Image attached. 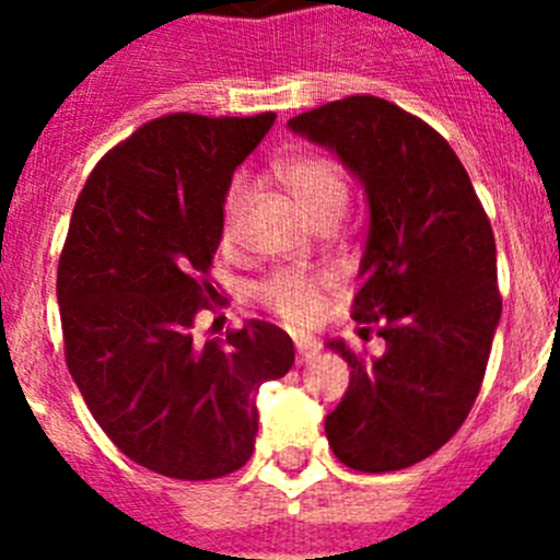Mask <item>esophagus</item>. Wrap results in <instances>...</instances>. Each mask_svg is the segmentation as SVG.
Segmentation results:
<instances>
[{"label": "esophagus", "instance_id": "obj_1", "mask_svg": "<svg viewBox=\"0 0 560 560\" xmlns=\"http://www.w3.org/2000/svg\"><path fill=\"white\" fill-rule=\"evenodd\" d=\"M295 349H298V363H308V360L316 358V352H319V343L314 341V338H295Z\"/></svg>", "mask_w": 560, "mask_h": 560}]
</instances>
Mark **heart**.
Listing matches in <instances>:
<instances>
[{
    "instance_id": "obj_1",
    "label": "heart",
    "mask_w": 560,
    "mask_h": 560,
    "mask_svg": "<svg viewBox=\"0 0 560 560\" xmlns=\"http://www.w3.org/2000/svg\"><path fill=\"white\" fill-rule=\"evenodd\" d=\"M281 186L295 197L312 224L338 222L349 202V184L341 165L325 154H295L290 160L279 162L276 167ZM248 202V184L244 178L230 186L224 197V241H233L244 222ZM327 290L325 276L306 273V270H276L268 279H262L254 290L257 301L281 319L292 325H312L322 312V295Z\"/></svg>"
}]
</instances>
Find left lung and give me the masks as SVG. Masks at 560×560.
Wrapping results in <instances>:
<instances>
[{"mask_svg":"<svg viewBox=\"0 0 560 560\" xmlns=\"http://www.w3.org/2000/svg\"><path fill=\"white\" fill-rule=\"evenodd\" d=\"M290 129L336 151L371 208L352 316L385 352L327 343L352 369L327 442L354 471L409 468L455 436L482 387L501 319L488 213L447 140L387 100H336Z\"/></svg>","mask_w":560,"mask_h":560,"instance_id":"8db88e82","label":"left lung"}]
</instances>
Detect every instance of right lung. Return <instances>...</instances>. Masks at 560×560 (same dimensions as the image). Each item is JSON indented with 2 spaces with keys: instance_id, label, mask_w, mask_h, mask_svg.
Instances as JSON below:
<instances>
[{
  "instance_id": "right-lung-1",
  "label": "right lung",
  "mask_w": 560,
  "mask_h": 560,
  "mask_svg": "<svg viewBox=\"0 0 560 560\" xmlns=\"http://www.w3.org/2000/svg\"><path fill=\"white\" fill-rule=\"evenodd\" d=\"M276 113H171L97 162L56 273L65 360L89 411L129 460L173 479H219L254 453V395L295 363L270 322L200 343L195 319L235 167Z\"/></svg>"
}]
</instances>
